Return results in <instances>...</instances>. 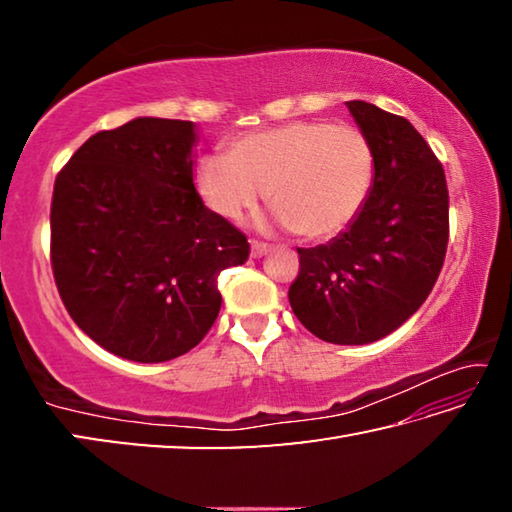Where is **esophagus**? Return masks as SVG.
Returning <instances> with one entry per match:
<instances>
[{"instance_id":"obj_1","label":"esophagus","mask_w":512,"mask_h":512,"mask_svg":"<svg viewBox=\"0 0 512 512\" xmlns=\"http://www.w3.org/2000/svg\"><path fill=\"white\" fill-rule=\"evenodd\" d=\"M268 253H271V246L262 244V241H250V255H253L255 259L264 257V255H268Z\"/></svg>"}]
</instances>
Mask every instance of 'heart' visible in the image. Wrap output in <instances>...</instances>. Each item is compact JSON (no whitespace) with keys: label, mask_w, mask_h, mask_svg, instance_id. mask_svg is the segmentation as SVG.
<instances>
[{"label":"heart","mask_w":512,"mask_h":512,"mask_svg":"<svg viewBox=\"0 0 512 512\" xmlns=\"http://www.w3.org/2000/svg\"><path fill=\"white\" fill-rule=\"evenodd\" d=\"M372 178L375 158L357 128L289 121L239 137L228 155H205L196 189L223 219H239L266 189L277 225L307 239H327L361 212Z\"/></svg>","instance_id":"heart-1"}]
</instances>
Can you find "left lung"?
Masks as SVG:
<instances>
[{"label": "left lung", "mask_w": 512, "mask_h": 512, "mask_svg": "<svg viewBox=\"0 0 512 512\" xmlns=\"http://www.w3.org/2000/svg\"><path fill=\"white\" fill-rule=\"evenodd\" d=\"M366 137L375 178L354 221L332 241L298 248L289 289L293 314L336 345H366L404 325L445 262L449 194L445 171L409 119L348 101Z\"/></svg>", "instance_id": "obj_1"}]
</instances>
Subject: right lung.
<instances>
[{"mask_svg": "<svg viewBox=\"0 0 512 512\" xmlns=\"http://www.w3.org/2000/svg\"><path fill=\"white\" fill-rule=\"evenodd\" d=\"M196 124L137 117L92 135L58 173L51 266L69 316L121 359L162 363L203 341L216 277L246 237L194 187Z\"/></svg>", "mask_w": 512, "mask_h": 512, "instance_id": "obj_1", "label": "right lung"}]
</instances>
